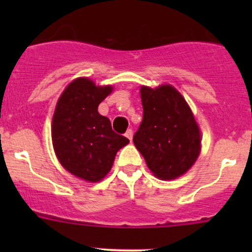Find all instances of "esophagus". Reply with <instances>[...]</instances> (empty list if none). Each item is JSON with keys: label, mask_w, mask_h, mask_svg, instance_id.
Returning <instances> with one entry per match:
<instances>
[{"label": "esophagus", "mask_w": 252, "mask_h": 252, "mask_svg": "<svg viewBox=\"0 0 252 252\" xmlns=\"http://www.w3.org/2000/svg\"><path fill=\"white\" fill-rule=\"evenodd\" d=\"M126 136L131 141V139H133V130H131V129H128V130L126 131Z\"/></svg>", "instance_id": "obj_1"}]
</instances>
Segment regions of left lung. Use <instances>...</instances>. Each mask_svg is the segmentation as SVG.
I'll list each match as a JSON object with an SVG mask.
<instances>
[{
	"label": "left lung",
	"mask_w": 252,
	"mask_h": 252,
	"mask_svg": "<svg viewBox=\"0 0 252 252\" xmlns=\"http://www.w3.org/2000/svg\"><path fill=\"white\" fill-rule=\"evenodd\" d=\"M142 121L133 141L159 179L184 174L200 154L199 126L183 96L171 85L142 86Z\"/></svg>",
	"instance_id": "obj_1"
}]
</instances>
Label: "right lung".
I'll use <instances>...</instances> for the list:
<instances>
[{
    "mask_svg": "<svg viewBox=\"0 0 252 252\" xmlns=\"http://www.w3.org/2000/svg\"><path fill=\"white\" fill-rule=\"evenodd\" d=\"M111 91V86H96L90 79H75L63 91L53 114L52 142L61 164L88 182L102 179L117 151L129 142L97 112Z\"/></svg>",
    "mask_w": 252,
    "mask_h": 252,
    "instance_id": "right-lung-1",
    "label": "right lung"
}]
</instances>
